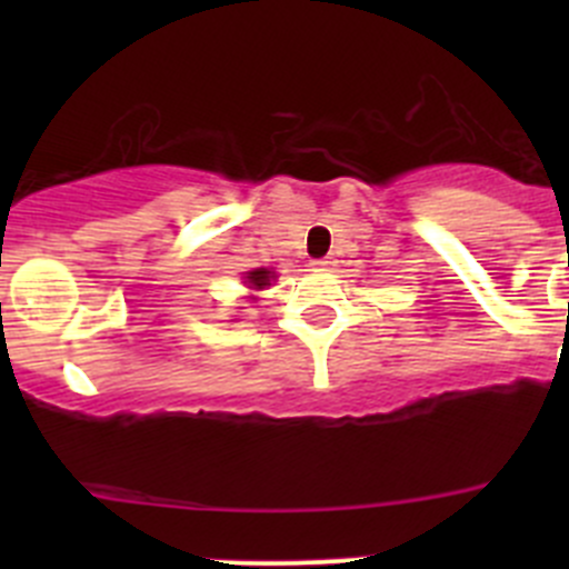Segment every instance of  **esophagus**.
I'll list each match as a JSON object with an SVG mask.
<instances>
[{"instance_id": "1", "label": "esophagus", "mask_w": 569, "mask_h": 569, "mask_svg": "<svg viewBox=\"0 0 569 569\" xmlns=\"http://www.w3.org/2000/svg\"><path fill=\"white\" fill-rule=\"evenodd\" d=\"M311 267L319 269V272H327V269L336 267V261H332V258H317V261H313Z\"/></svg>"}]
</instances>
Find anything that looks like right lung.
Instances as JSON below:
<instances>
[{"label": "right lung", "instance_id": "right-lung-1", "mask_svg": "<svg viewBox=\"0 0 569 569\" xmlns=\"http://www.w3.org/2000/svg\"><path fill=\"white\" fill-rule=\"evenodd\" d=\"M272 280H274V272H272V269H263V267L252 269V272L244 274V283H248L250 289H256V291L267 289V286L272 283Z\"/></svg>", "mask_w": 569, "mask_h": 569}]
</instances>
